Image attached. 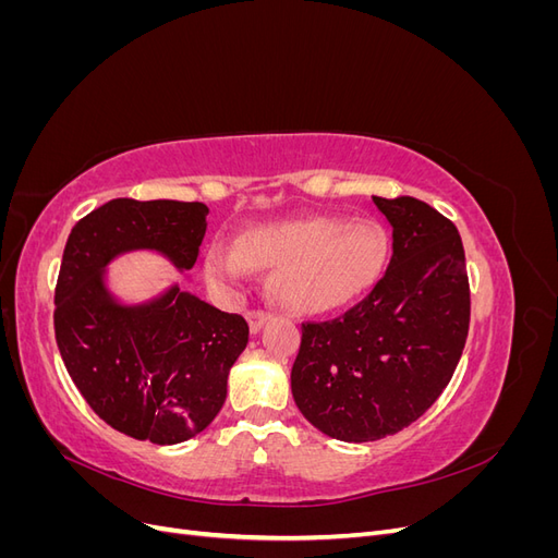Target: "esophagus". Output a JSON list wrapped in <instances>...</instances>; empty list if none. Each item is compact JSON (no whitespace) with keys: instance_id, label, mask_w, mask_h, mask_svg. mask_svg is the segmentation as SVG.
<instances>
[{"instance_id":"1","label":"esophagus","mask_w":558,"mask_h":558,"mask_svg":"<svg viewBox=\"0 0 558 558\" xmlns=\"http://www.w3.org/2000/svg\"><path fill=\"white\" fill-rule=\"evenodd\" d=\"M267 318H269V314H267V312H263V310H251V312H246L248 330H251V332H258V330L263 328V324H265Z\"/></svg>"}]
</instances>
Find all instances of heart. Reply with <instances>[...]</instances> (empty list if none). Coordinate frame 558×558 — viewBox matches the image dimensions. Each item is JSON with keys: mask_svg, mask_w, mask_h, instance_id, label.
Segmentation results:
<instances>
[{"mask_svg": "<svg viewBox=\"0 0 558 558\" xmlns=\"http://www.w3.org/2000/svg\"><path fill=\"white\" fill-rule=\"evenodd\" d=\"M391 238L373 218L310 216L246 230L238 246L216 242L205 253V275L234 289L253 267L272 269L269 291L286 310L324 314L365 295L381 279Z\"/></svg>", "mask_w": 558, "mask_h": 558, "instance_id": "obj_1", "label": "heart"}]
</instances>
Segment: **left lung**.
Wrapping results in <instances>:
<instances>
[{
    "label": "left lung",
    "instance_id": "1",
    "mask_svg": "<svg viewBox=\"0 0 558 558\" xmlns=\"http://www.w3.org/2000/svg\"><path fill=\"white\" fill-rule=\"evenodd\" d=\"M393 256L359 305L302 324L291 369L298 410L342 442L408 428L440 398L470 326L465 253L456 226L416 197H373Z\"/></svg>",
    "mask_w": 558,
    "mask_h": 558
}]
</instances>
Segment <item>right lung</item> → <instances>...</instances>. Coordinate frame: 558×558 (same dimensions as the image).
<instances>
[{"mask_svg":"<svg viewBox=\"0 0 558 558\" xmlns=\"http://www.w3.org/2000/svg\"><path fill=\"white\" fill-rule=\"evenodd\" d=\"M207 214L202 202L118 197L83 216L62 253L53 314L60 356L93 412L134 440L179 445L205 430L223 408L248 326L177 283L123 305L107 289V265L130 251H158L191 269Z\"/></svg>","mask_w":558,"mask_h":558,"instance_id":"add662e5","label":"right lung"}]
</instances>
